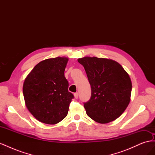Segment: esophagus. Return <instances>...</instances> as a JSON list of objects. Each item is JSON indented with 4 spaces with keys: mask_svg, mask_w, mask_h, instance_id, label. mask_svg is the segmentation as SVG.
Instances as JSON below:
<instances>
[{
    "mask_svg": "<svg viewBox=\"0 0 155 155\" xmlns=\"http://www.w3.org/2000/svg\"><path fill=\"white\" fill-rule=\"evenodd\" d=\"M74 96L75 99H78V92L74 93Z\"/></svg>",
    "mask_w": 155,
    "mask_h": 155,
    "instance_id": "34e87169",
    "label": "esophagus"
}]
</instances>
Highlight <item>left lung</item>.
I'll list each match as a JSON object with an SVG mask.
<instances>
[{
  "label": "left lung",
  "mask_w": 155,
  "mask_h": 155,
  "mask_svg": "<svg viewBox=\"0 0 155 155\" xmlns=\"http://www.w3.org/2000/svg\"><path fill=\"white\" fill-rule=\"evenodd\" d=\"M85 70L91 97L84 104L87 114L100 124H108L122 114L130 100L132 83L121 65L107 58L78 59Z\"/></svg>",
  "instance_id": "left-lung-1"
}]
</instances>
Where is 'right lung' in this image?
Masks as SVG:
<instances>
[{
  "instance_id": "right-lung-1",
  "label": "right lung",
  "mask_w": 155,
  "mask_h": 155,
  "mask_svg": "<svg viewBox=\"0 0 155 155\" xmlns=\"http://www.w3.org/2000/svg\"><path fill=\"white\" fill-rule=\"evenodd\" d=\"M68 58L42 61L28 74L22 87L25 105L41 122L54 125L67 116L74 95L69 92L64 70Z\"/></svg>"
}]
</instances>
